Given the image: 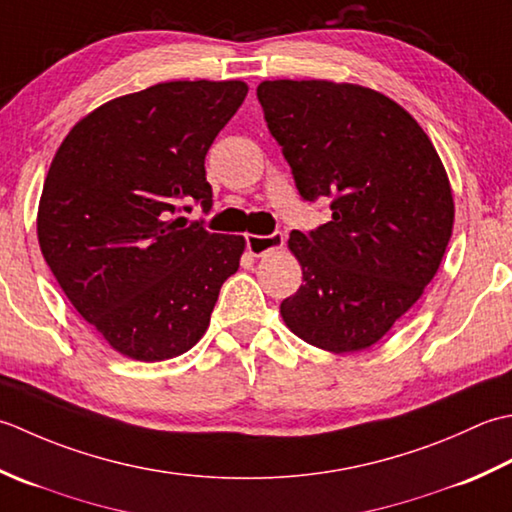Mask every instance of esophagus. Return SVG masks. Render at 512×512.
Segmentation results:
<instances>
[{
    "mask_svg": "<svg viewBox=\"0 0 512 512\" xmlns=\"http://www.w3.org/2000/svg\"><path fill=\"white\" fill-rule=\"evenodd\" d=\"M283 243H285L283 232H274L269 236H254L252 234V236H247V252L256 256V258H260V256L269 254V252H276V249L283 247Z\"/></svg>",
    "mask_w": 512,
    "mask_h": 512,
    "instance_id": "1",
    "label": "esophagus"
}]
</instances>
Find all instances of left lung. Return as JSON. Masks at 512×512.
<instances>
[{"label": "left lung", "mask_w": 512, "mask_h": 512, "mask_svg": "<svg viewBox=\"0 0 512 512\" xmlns=\"http://www.w3.org/2000/svg\"><path fill=\"white\" fill-rule=\"evenodd\" d=\"M256 95L300 196L331 198L329 223L289 236L302 285L280 314L318 349H369L424 294L451 241L440 156L409 112L356 83L278 79Z\"/></svg>", "instance_id": "8db88e82"}]
</instances>
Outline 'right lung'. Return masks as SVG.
Listing matches in <instances>:
<instances>
[{
    "mask_svg": "<svg viewBox=\"0 0 512 512\" xmlns=\"http://www.w3.org/2000/svg\"><path fill=\"white\" fill-rule=\"evenodd\" d=\"M245 81H168L92 110L59 145L37 238L79 314L132 360L181 356L203 338L245 238L174 214L212 207L205 154Z\"/></svg>",
    "mask_w": 512,
    "mask_h": 512,
    "instance_id": "1",
    "label": "right lung"
}]
</instances>
